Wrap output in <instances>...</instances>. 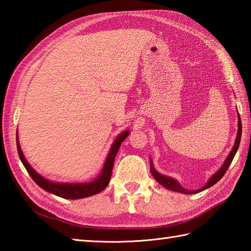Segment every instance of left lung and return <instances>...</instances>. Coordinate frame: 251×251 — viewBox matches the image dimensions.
Returning <instances> with one entry per match:
<instances>
[{"label":"left lung","instance_id":"obj_1","mask_svg":"<svg viewBox=\"0 0 251 251\" xmlns=\"http://www.w3.org/2000/svg\"><path fill=\"white\" fill-rule=\"evenodd\" d=\"M241 137H242V121H241V117H239V114H238V130H237V137L235 139V143H234L233 146V149L231 150L230 154H228V156L226 157V162L223 163L222 167L218 170V172L216 174H214L211 176V178L208 180V182L202 186V188L199 189V190H194V191H189V190H185L183 189L182 186H181L179 184V182L177 180H175L173 178L170 177H166V176H163L159 173H157L155 169H154L153 167V163H152V159L150 158V165H151V174L153 175V177L155 178V180L157 181V182L159 184H162L164 188H166L168 190H172V191H175V192H180V193H184V194H195V193H199V192H201L204 191L208 188H210V186H212L214 184H216L218 181H219L223 176H225V174L226 173L227 168L230 167V165L233 161L234 156H235V154L238 150V147H239V143H241Z\"/></svg>","mask_w":251,"mask_h":251}]
</instances>
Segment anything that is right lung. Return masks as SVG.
Here are the masks:
<instances>
[{
    "instance_id": "right-lung-1",
    "label": "right lung",
    "mask_w": 251,
    "mask_h": 251,
    "mask_svg": "<svg viewBox=\"0 0 251 251\" xmlns=\"http://www.w3.org/2000/svg\"><path fill=\"white\" fill-rule=\"evenodd\" d=\"M129 135V130H125L121 132V134L117 136L115 141L112 145L108 156L103 165V168L101 170L100 175L98 178L93 180L92 182L87 183H60V182H52L42 177L41 175L37 174L35 170L31 167V165L26 161L23 151H21V148L18 141V134H17V150L19 157L23 162L24 166L25 167L26 172L29 173L31 178L34 180V182L41 186L42 189L50 192L51 194H55L57 196H60L62 199H69V200H79L84 199V197H88L95 194L100 193L101 191H103L106 186H108L111 175H112V169H113V164L114 159L117 154V151L122 145V142L124 141L127 137Z\"/></svg>"
}]
</instances>
